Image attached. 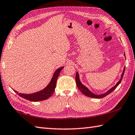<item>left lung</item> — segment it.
Wrapping results in <instances>:
<instances>
[{"instance_id":"obj_1","label":"left lung","mask_w":135,"mask_h":135,"mask_svg":"<svg viewBox=\"0 0 135 135\" xmlns=\"http://www.w3.org/2000/svg\"><path fill=\"white\" fill-rule=\"evenodd\" d=\"M124 56H125V54H124ZM125 67H124V71H123V73H122V75H121V79H120L119 81L118 82V83H117V85L115 86H114L113 88H112L111 89H110V90H109L108 91H107V92L104 93V94H99V95H97V94H94V93H91V91L89 90L84 85H83L81 84V81H80V80H79L78 73L76 72V76H75V80H76V85H77V87H78V88L80 90H81V92L84 94H85V96H88V97H92V98H95V99L103 98V97H105L106 96H107L108 94L111 93L112 91H113L119 85V84H120V83L121 82V81H122V78H123V76H124V73H125Z\"/></svg>"}]
</instances>
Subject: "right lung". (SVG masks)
<instances>
[{
  "instance_id": "obj_1",
  "label": "right lung",
  "mask_w": 135,
  "mask_h": 135,
  "mask_svg": "<svg viewBox=\"0 0 135 135\" xmlns=\"http://www.w3.org/2000/svg\"><path fill=\"white\" fill-rule=\"evenodd\" d=\"M62 68L63 67L59 68V69H57L55 71V73H54L53 76V78L51 79L49 84L44 89L32 94L20 93L15 90H14V91H15L16 93H17V94H18L20 96L22 97V98L30 100V101L39 102L42 101V100H46L49 97L52 95L53 93L54 92V90H55V88L56 86L57 79L58 78L60 71H61Z\"/></svg>"
}]
</instances>
